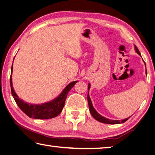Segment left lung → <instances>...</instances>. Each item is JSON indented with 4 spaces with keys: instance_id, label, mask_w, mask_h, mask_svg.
<instances>
[{
    "instance_id": "8db88e82",
    "label": "left lung",
    "mask_w": 155,
    "mask_h": 155,
    "mask_svg": "<svg viewBox=\"0 0 155 155\" xmlns=\"http://www.w3.org/2000/svg\"><path fill=\"white\" fill-rule=\"evenodd\" d=\"M134 49H135L136 52H137L140 56H141L140 53L139 52V51H138V48H137V46H136L135 45H134ZM144 64H145V63H144ZM145 65H146V64H145ZM146 74L147 75V68H146ZM90 84H88V90H90ZM87 102H88V106H89V108H90V112L91 113V116H92L96 120L99 121L100 122L104 123V124H120V123L125 122L128 118H130V117H129V118L121 120H110L108 118H106L105 117H104V116H102V115H100V114L97 112L96 110H95V108H94V106L92 105V103H91V99H90V96H89V91H88V93H87Z\"/></svg>"
}]
</instances>
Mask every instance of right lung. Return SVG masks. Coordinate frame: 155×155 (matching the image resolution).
<instances>
[{"mask_svg": "<svg viewBox=\"0 0 155 155\" xmlns=\"http://www.w3.org/2000/svg\"><path fill=\"white\" fill-rule=\"evenodd\" d=\"M14 61V59H13ZM13 70L12 65L11 74V88L12 96L20 109L29 117L34 119H49L58 116L61 112L65 102L69 91L74 86L78 81H72L66 86L59 95L50 102L41 104H32L24 102L20 99L14 90L12 82V73Z\"/></svg>", "mask_w": 155, "mask_h": 155, "instance_id": "1", "label": "right lung"}]
</instances>
